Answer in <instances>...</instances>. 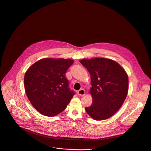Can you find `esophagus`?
<instances>
[{
	"instance_id": "obj_1",
	"label": "esophagus",
	"mask_w": 151,
	"mask_h": 151,
	"mask_svg": "<svg viewBox=\"0 0 151 151\" xmlns=\"http://www.w3.org/2000/svg\"><path fill=\"white\" fill-rule=\"evenodd\" d=\"M78 94L80 96H83L85 95V91L83 89H81L78 91Z\"/></svg>"
}]
</instances>
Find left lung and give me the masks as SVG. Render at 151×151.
<instances>
[{"label": "left lung", "mask_w": 151, "mask_h": 151, "mask_svg": "<svg viewBox=\"0 0 151 151\" xmlns=\"http://www.w3.org/2000/svg\"><path fill=\"white\" fill-rule=\"evenodd\" d=\"M80 63L91 76V106L85 108L93 120H104L113 116L122 106L128 93L126 72L116 61L96 58L82 59Z\"/></svg>", "instance_id": "obj_1"}]
</instances>
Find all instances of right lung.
Wrapping results in <instances>:
<instances>
[{
	"label": "right lung",
	"instance_id": "obj_1",
	"mask_svg": "<svg viewBox=\"0 0 151 151\" xmlns=\"http://www.w3.org/2000/svg\"><path fill=\"white\" fill-rule=\"evenodd\" d=\"M74 60L44 58L31 65L24 76L26 95L41 114L53 117L64 111L74 92L69 89L65 73Z\"/></svg>",
	"mask_w": 151,
	"mask_h": 151
}]
</instances>
